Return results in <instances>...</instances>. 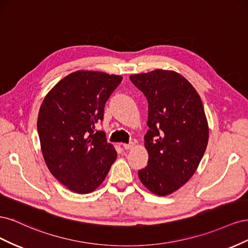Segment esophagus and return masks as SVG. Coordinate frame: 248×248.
Segmentation results:
<instances>
[{"label":"esophagus","mask_w":248,"mask_h":248,"mask_svg":"<svg viewBox=\"0 0 248 248\" xmlns=\"http://www.w3.org/2000/svg\"><path fill=\"white\" fill-rule=\"evenodd\" d=\"M133 147H134V144H133L132 141L129 142V144H123V148H124L125 150H130V149H132Z\"/></svg>","instance_id":"34e87169"}]
</instances>
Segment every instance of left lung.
<instances>
[{
    "label": "left lung",
    "instance_id": "8db88e82",
    "mask_svg": "<svg viewBox=\"0 0 248 248\" xmlns=\"http://www.w3.org/2000/svg\"><path fill=\"white\" fill-rule=\"evenodd\" d=\"M129 78L148 100L149 159L139 177L151 192L168 196L192 177L206 151L204 107L196 89L175 71L157 69Z\"/></svg>",
    "mask_w": 248,
    "mask_h": 248
}]
</instances>
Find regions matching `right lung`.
<instances>
[{
  "label": "right lung",
  "mask_w": 248,
  "mask_h": 248,
  "mask_svg": "<svg viewBox=\"0 0 248 248\" xmlns=\"http://www.w3.org/2000/svg\"><path fill=\"white\" fill-rule=\"evenodd\" d=\"M122 81L115 74L79 70L60 80L44 98L37 121L44 161L58 181L78 193L95 190L117 152L104 131L106 102Z\"/></svg>",
  "instance_id": "add662e5"
}]
</instances>
